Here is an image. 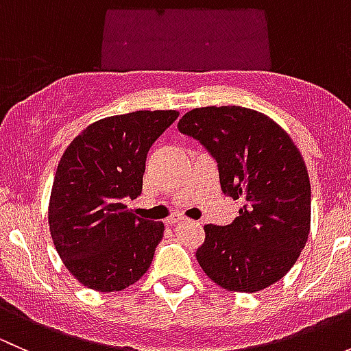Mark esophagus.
<instances>
[{"label": "esophagus", "instance_id": "obj_1", "mask_svg": "<svg viewBox=\"0 0 351 351\" xmlns=\"http://www.w3.org/2000/svg\"><path fill=\"white\" fill-rule=\"evenodd\" d=\"M185 222H189V221H186V219H183V217H169L168 219L169 226H180V224H185Z\"/></svg>", "mask_w": 351, "mask_h": 351}]
</instances>
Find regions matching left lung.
<instances>
[{"mask_svg":"<svg viewBox=\"0 0 351 351\" xmlns=\"http://www.w3.org/2000/svg\"><path fill=\"white\" fill-rule=\"evenodd\" d=\"M178 130L217 161L222 193L241 198L228 226L207 224L197 260L210 280L234 292H258L293 267L311 229V183L289 134L244 107L193 108Z\"/></svg>","mask_w":351,"mask_h":351,"instance_id":"1","label":"left lung"}]
</instances>
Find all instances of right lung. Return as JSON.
Listing matches in <instances>:
<instances>
[{
	"label": "right lung",
	"instance_id": "obj_1",
	"mask_svg": "<svg viewBox=\"0 0 351 351\" xmlns=\"http://www.w3.org/2000/svg\"><path fill=\"white\" fill-rule=\"evenodd\" d=\"M176 110H139L88 125L59 161L49 202L52 241L66 268L88 289L119 292L153 261L165 224L123 205L143 190L154 141L178 119Z\"/></svg>",
	"mask_w": 351,
	"mask_h": 351
}]
</instances>
